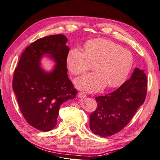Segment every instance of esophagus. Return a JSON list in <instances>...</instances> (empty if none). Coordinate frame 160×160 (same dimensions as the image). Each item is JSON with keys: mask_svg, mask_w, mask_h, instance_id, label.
Here are the masks:
<instances>
[{"mask_svg": "<svg viewBox=\"0 0 160 160\" xmlns=\"http://www.w3.org/2000/svg\"><path fill=\"white\" fill-rule=\"evenodd\" d=\"M78 98H85V97H86V93H84V92H80L78 93Z\"/></svg>", "mask_w": 160, "mask_h": 160, "instance_id": "1", "label": "esophagus"}]
</instances>
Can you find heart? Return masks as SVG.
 Listing matches in <instances>:
<instances>
[{
  "instance_id": "obj_1",
  "label": "heart",
  "mask_w": 160,
  "mask_h": 160,
  "mask_svg": "<svg viewBox=\"0 0 160 160\" xmlns=\"http://www.w3.org/2000/svg\"><path fill=\"white\" fill-rule=\"evenodd\" d=\"M67 62L73 75L84 73L94 64L96 71L77 78L75 84L78 89L96 92L106 84L114 87L123 83L132 68L133 56L128 50L112 41L96 39L85 43L84 52L71 48Z\"/></svg>"
}]
</instances>
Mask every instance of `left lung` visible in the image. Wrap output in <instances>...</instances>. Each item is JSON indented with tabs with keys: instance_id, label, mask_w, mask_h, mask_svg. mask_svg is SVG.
<instances>
[{
	"instance_id": "1",
	"label": "left lung",
	"mask_w": 160,
	"mask_h": 160,
	"mask_svg": "<svg viewBox=\"0 0 160 160\" xmlns=\"http://www.w3.org/2000/svg\"><path fill=\"white\" fill-rule=\"evenodd\" d=\"M147 78L143 69L135 68L130 78L114 92L96 97L98 107L89 117L90 130L102 137L123 129L145 101Z\"/></svg>"
}]
</instances>
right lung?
Instances as JSON below:
<instances>
[{
	"instance_id": "1",
	"label": "right lung",
	"mask_w": 160,
	"mask_h": 160,
	"mask_svg": "<svg viewBox=\"0 0 160 160\" xmlns=\"http://www.w3.org/2000/svg\"><path fill=\"white\" fill-rule=\"evenodd\" d=\"M67 41L64 34L36 40L25 49L14 71L12 87L21 113L30 126L43 132L56 126L61 105L76 96L67 75ZM43 57L56 63L51 71L40 67Z\"/></svg>"
}]
</instances>
